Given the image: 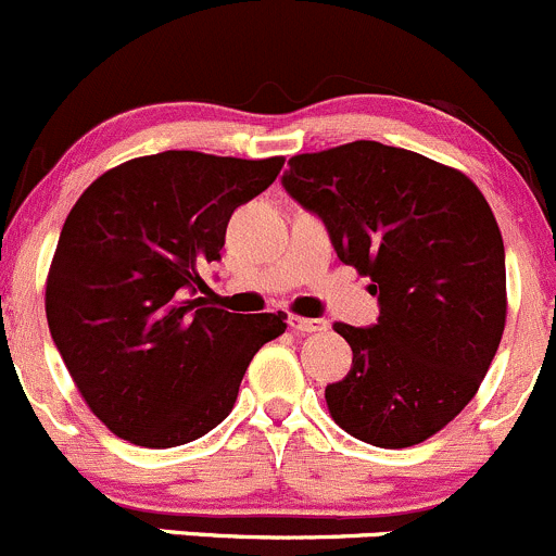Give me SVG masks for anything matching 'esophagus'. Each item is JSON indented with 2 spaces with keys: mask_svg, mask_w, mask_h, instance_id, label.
<instances>
[{
  "mask_svg": "<svg viewBox=\"0 0 556 556\" xmlns=\"http://www.w3.org/2000/svg\"><path fill=\"white\" fill-rule=\"evenodd\" d=\"M289 326L294 331H302V334H313V331H324L326 320H318V318H305V316H291L289 318Z\"/></svg>",
  "mask_w": 556,
  "mask_h": 556,
  "instance_id": "obj_1",
  "label": "esophagus"
}]
</instances>
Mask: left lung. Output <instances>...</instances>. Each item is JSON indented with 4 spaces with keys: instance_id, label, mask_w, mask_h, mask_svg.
Masks as SVG:
<instances>
[{
    "instance_id": "8db88e82",
    "label": "left lung",
    "mask_w": 556,
    "mask_h": 556,
    "mask_svg": "<svg viewBox=\"0 0 556 556\" xmlns=\"http://www.w3.org/2000/svg\"><path fill=\"white\" fill-rule=\"evenodd\" d=\"M283 187L380 302L371 329L334 324L353 366L326 386L331 417L375 447L426 442L477 396L506 326L488 200L457 168L380 141L294 154Z\"/></svg>"
}]
</instances>
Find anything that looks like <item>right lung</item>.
<instances>
[{"mask_svg":"<svg viewBox=\"0 0 556 556\" xmlns=\"http://www.w3.org/2000/svg\"><path fill=\"white\" fill-rule=\"evenodd\" d=\"M283 157L168 150L109 168L68 211L45 286L50 334L79 396L130 444L179 447L232 412L283 313L216 307L200 270L227 222L276 181Z\"/></svg>","mask_w":556,"mask_h":556,"instance_id":"right-lung-1","label":"right lung"}]
</instances>
